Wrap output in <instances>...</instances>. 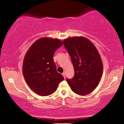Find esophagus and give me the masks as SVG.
<instances>
[{
	"instance_id": "1",
	"label": "esophagus",
	"mask_w": 124,
	"mask_h": 124,
	"mask_svg": "<svg viewBox=\"0 0 124 124\" xmlns=\"http://www.w3.org/2000/svg\"><path fill=\"white\" fill-rule=\"evenodd\" d=\"M62 76H63V77H64V78H65V73L63 72L62 73Z\"/></svg>"
}]
</instances>
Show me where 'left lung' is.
<instances>
[{
    "label": "left lung",
    "instance_id": "obj_1",
    "mask_svg": "<svg viewBox=\"0 0 124 124\" xmlns=\"http://www.w3.org/2000/svg\"><path fill=\"white\" fill-rule=\"evenodd\" d=\"M74 69L72 79H67L74 93L86 95L97 87L103 73V64L97 49L84 37H74L63 40Z\"/></svg>",
    "mask_w": 124,
    "mask_h": 124
}]
</instances>
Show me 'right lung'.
I'll return each mask as SVG.
<instances>
[{"label":"right lung","instance_id":"right-lung-1","mask_svg":"<svg viewBox=\"0 0 124 124\" xmlns=\"http://www.w3.org/2000/svg\"><path fill=\"white\" fill-rule=\"evenodd\" d=\"M62 45L57 39L41 38L30 46L25 56L23 77L30 89L40 96L55 92L64 80L63 76L56 71L53 59L55 52Z\"/></svg>","mask_w":124,"mask_h":124}]
</instances>
